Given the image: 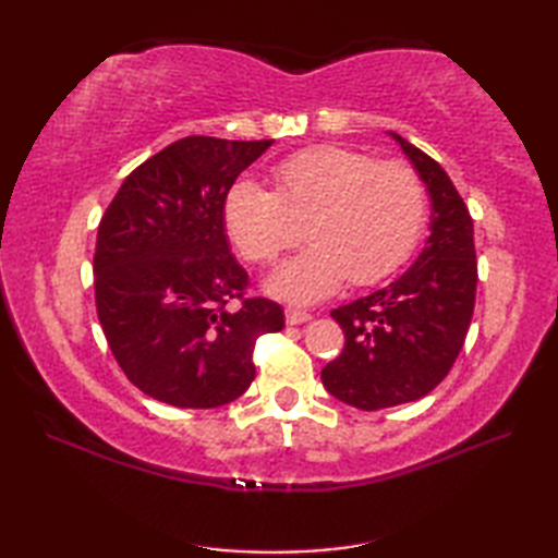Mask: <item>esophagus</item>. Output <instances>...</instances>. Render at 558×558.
<instances>
[{"label": "esophagus", "mask_w": 558, "mask_h": 558, "mask_svg": "<svg viewBox=\"0 0 558 558\" xmlns=\"http://www.w3.org/2000/svg\"><path fill=\"white\" fill-rule=\"evenodd\" d=\"M312 318L310 312H302V310H286V322L290 326H300V324H306Z\"/></svg>", "instance_id": "obj_1"}]
</instances>
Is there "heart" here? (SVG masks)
<instances>
[{"instance_id":"heart-1","label":"heart","mask_w":558,"mask_h":558,"mask_svg":"<svg viewBox=\"0 0 558 558\" xmlns=\"http://www.w3.org/2000/svg\"><path fill=\"white\" fill-rule=\"evenodd\" d=\"M276 192L256 182L232 184L222 222L248 264L268 266L304 236L310 248L286 260L268 290L310 304L342 282L366 288L396 272L417 246L429 194L408 165L369 153L324 146L294 153L272 168Z\"/></svg>"}]
</instances>
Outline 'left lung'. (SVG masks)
Masks as SVG:
<instances>
[{"instance_id": "left-lung-1", "label": "left lung", "mask_w": 558, "mask_h": 558, "mask_svg": "<svg viewBox=\"0 0 558 558\" xmlns=\"http://www.w3.org/2000/svg\"><path fill=\"white\" fill-rule=\"evenodd\" d=\"M432 196V234L408 272L330 312L345 345L322 369L330 396L357 410L420 400L444 381L475 312L477 256L472 218L446 170L390 132Z\"/></svg>"}]
</instances>
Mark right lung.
<instances>
[{
  "label": "right lung",
  "instance_id": "add662e5",
  "mask_svg": "<svg viewBox=\"0 0 558 558\" xmlns=\"http://www.w3.org/2000/svg\"><path fill=\"white\" fill-rule=\"evenodd\" d=\"M272 141L186 136L126 177L98 225L96 310L117 364L174 408H220L256 376L258 336L282 306L246 298L230 252L225 196Z\"/></svg>",
  "mask_w": 558,
  "mask_h": 558
}]
</instances>
